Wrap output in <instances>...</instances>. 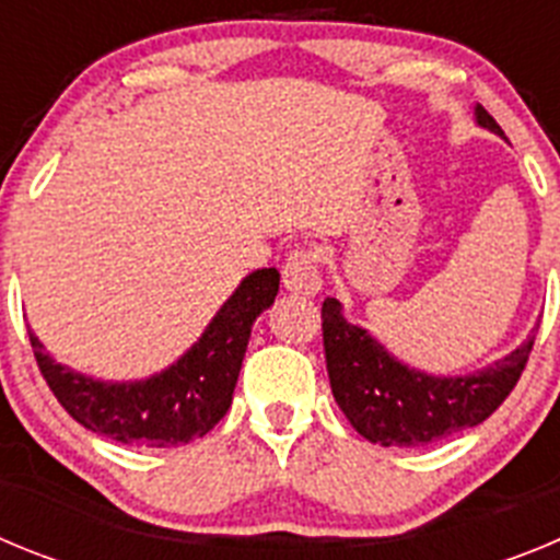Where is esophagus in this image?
<instances>
[{
	"label": "esophagus",
	"instance_id": "1",
	"mask_svg": "<svg viewBox=\"0 0 560 560\" xmlns=\"http://www.w3.org/2000/svg\"><path fill=\"white\" fill-rule=\"evenodd\" d=\"M283 285L294 294H316L319 291V269H316V252L311 246H296L289 252L283 264Z\"/></svg>",
	"mask_w": 560,
	"mask_h": 560
}]
</instances>
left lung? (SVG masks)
Returning a JSON list of instances; mask_svg holds the SVG:
<instances>
[{
  "mask_svg": "<svg viewBox=\"0 0 560 560\" xmlns=\"http://www.w3.org/2000/svg\"><path fill=\"white\" fill-rule=\"evenodd\" d=\"M477 120L504 133L482 106ZM323 341L330 389L355 432L381 446L415 448L491 418L522 378L536 336L482 373L432 378L398 364L368 330L345 323L330 296L323 303Z\"/></svg>",
  "mask_w": 560,
  "mask_h": 560,
  "instance_id": "left-lung-1",
  "label": "left lung"
}]
</instances>
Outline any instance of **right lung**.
Returning <instances> with one entry per match:
<instances>
[{
	"label": "right lung",
	"instance_id": "obj_1",
	"mask_svg": "<svg viewBox=\"0 0 560 560\" xmlns=\"http://www.w3.org/2000/svg\"><path fill=\"white\" fill-rule=\"evenodd\" d=\"M277 269H260L237 285L210 328L171 370L137 384H103L61 368L30 334L47 387L72 418L126 446L173 448L205 438L226 415L235 393L252 323L275 303Z\"/></svg>",
	"mask_w": 560,
	"mask_h": 560
}]
</instances>
